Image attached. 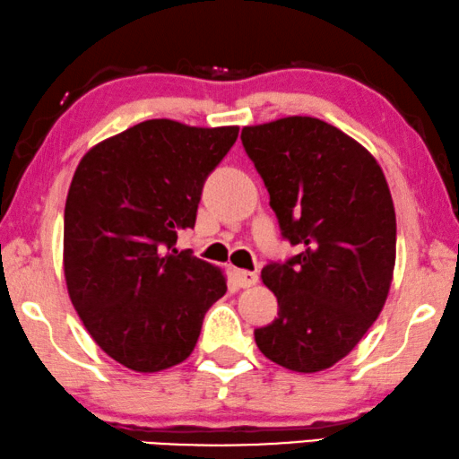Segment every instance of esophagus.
I'll list each match as a JSON object with an SVG mask.
<instances>
[{"instance_id": "34e87169", "label": "esophagus", "mask_w": 459, "mask_h": 459, "mask_svg": "<svg viewBox=\"0 0 459 459\" xmlns=\"http://www.w3.org/2000/svg\"><path fill=\"white\" fill-rule=\"evenodd\" d=\"M232 279H235V282L241 289H249L257 282V274L249 273V270H235V273H232Z\"/></svg>"}]
</instances>
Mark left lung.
I'll return each mask as SVG.
<instances>
[{"mask_svg":"<svg viewBox=\"0 0 459 459\" xmlns=\"http://www.w3.org/2000/svg\"><path fill=\"white\" fill-rule=\"evenodd\" d=\"M241 141L282 237L299 249L262 270L279 318L255 328V343L287 370H326L359 343L391 289L397 224L383 168L312 116L245 126Z\"/></svg>","mask_w":459,"mask_h":459,"instance_id":"8db88e82","label":"left lung"}]
</instances>
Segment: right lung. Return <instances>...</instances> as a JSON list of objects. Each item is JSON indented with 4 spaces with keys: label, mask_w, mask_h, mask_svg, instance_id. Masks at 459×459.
I'll return each mask as SVG.
<instances>
[{
    "label": "right lung",
    "mask_w": 459,
    "mask_h": 459,
    "mask_svg": "<svg viewBox=\"0 0 459 459\" xmlns=\"http://www.w3.org/2000/svg\"><path fill=\"white\" fill-rule=\"evenodd\" d=\"M237 137L238 126L145 120L76 166L64 210L68 295L95 343L134 372L189 358L227 293L221 268L174 243L195 227L205 178Z\"/></svg>",
    "instance_id": "obj_1"
}]
</instances>
